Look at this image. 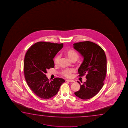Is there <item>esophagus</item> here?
I'll return each instance as SVG.
<instances>
[{
  "label": "esophagus",
  "mask_w": 128,
  "mask_h": 128,
  "mask_svg": "<svg viewBox=\"0 0 128 128\" xmlns=\"http://www.w3.org/2000/svg\"><path fill=\"white\" fill-rule=\"evenodd\" d=\"M66 81L68 82H75L74 80H67Z\"/></svg>",
  "instance_id": "obj_1"
}]
</instances>
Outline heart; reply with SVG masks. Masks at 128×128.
Listing matches in <instances>:
<instances>
[{
  "mask_svg": "<svg viewBox=\"0 0 128 128\" xmlns=\"http://www.w3.org/2000/svg\"><path fill=\"white\" fill-rule=\"evenodd\" d=\"M65 55L69 58L70 60L72 62H75L79 58V56L78 53L76 51L73 50H68L65 52ZM60 56L57 55L54 58V63L56 64H58L60 60ZM74 72V70H63L62 74L66 78H70L71 76V74Z\"/></svg>",
  "mask_w": 128,
  "mask_h": 128,
  "instance_id": "obj_1",
  "label": "heart"
}]
</instances>
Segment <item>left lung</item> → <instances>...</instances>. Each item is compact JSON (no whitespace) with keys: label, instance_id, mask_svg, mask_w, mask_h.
<instances>
[{"label":"left lung","instance_id":"left-lung-1","mask_svg":"<svg viewBox=\"0 0 128 128\" xmlns=\"http://www.w3.org/2000/svg\"><path fill=\"white\" fill-rule=\"evenodd\" d=\"M74 48L83 58L78 68L79 76L86 74V81L80 84L79 90L74 93L82 100H88L96 95L103 86L106 72V58L100 46L90 41L74 44Z\"/></svg>","mask_w":128,"mask_h":128}]
</instances>
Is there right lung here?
I'll use <instances>...</instances> for the list:
<instances>
[{
	"label": "right lung",
	"mask_w": 128,
	"mask_h": 128,
	"mask_svg": "<svg viewBox=\"0 0 128 128\" xmlns=\"http://www.w3.org/2000/svg\"><path fill=\"white\" fill-rule=\"evenodd\" d=\"M63 44L39 42L28 50L24 60V76L27 84L38 97L49 99L56 94L61 85L65 82L56 78L49 82L46 70L54 67L53 58L63 48Z\"/></svg>",
	"instance_id": "add662e5"
}]
</instances>
